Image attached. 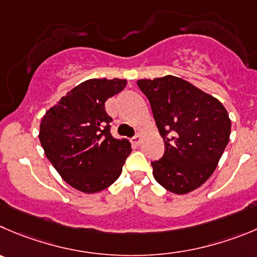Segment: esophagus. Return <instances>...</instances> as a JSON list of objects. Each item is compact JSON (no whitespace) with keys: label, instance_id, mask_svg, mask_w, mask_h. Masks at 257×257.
Returning a JSON list of instances; mask_svg holds the SVG:
<instances>
[{"label":"esophagus","instance_id":"34e87169","mask_svg":"<svg viewBox=\"0 0 257 257\" xmlns=\"http://www.w3.org/2000/svg\"><path fill=\"white\" fill-rule=\"evenodd\" d=\"M131 143L135 144V145H140L141 144V135L140 134H136L133 139H131Z\"/></svg>","mask_w":257,"mask_h":257}]
</instances>
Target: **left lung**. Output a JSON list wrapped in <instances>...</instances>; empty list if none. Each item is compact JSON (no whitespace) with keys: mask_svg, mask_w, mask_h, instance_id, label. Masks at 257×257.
Wrapping results in <instances>:
<instances>
[{"mask_svg":"<svg viewBox=\"0 0 257 257\" xmlns=\"http://www.w3.org/2000/svg\"><path fill=\"white\" fill-rule=\"evenodd\" d=\"M165 151L151 163L156 182L175 194H187L213 174L231 134L223 104L174 75L140 79Z\"/></svg>","mask_w":257,"mask_h":257,"instance_id":"8db88e82","label":"left lung"}]
</instances>
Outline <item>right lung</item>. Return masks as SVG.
Listing matches in <instances>:
<instances>
[{
  "label": "right lung",
  "mask_w": 257,
  "mask_h": 257,
  "mask_svg": "<svg viewBox=\"0 0 257 257\" xmlns=\"http://www.w3.org/2000/svg\"><path fill=\"white\" fill-rule=\"evenodd\" d=\"M126 79H88L44 114L41 146L53 167L69 185L83 193L106 189L121 175L131 153L130 141L111 135L112 118L104 108Z\"/></svg>",
  "instance_id": "add662e5"
}]
</instances>
